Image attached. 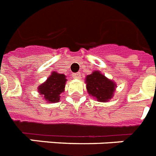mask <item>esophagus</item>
Masks as SVG:
<instances>
[{"label": "esophagus", "mask_w": 156, "mask_h": 156, "mask_svg": "<svg viewBox=\"0 0 156 156\" xmlns=\"http://www.w3.org/2000/svg\"><path fill=\"white\" fill-rule=\"evenodd\" d=\"M74 79H79L81 78V73H73V75H72Z\"/></svg>", "instance_id": "esophagus-1"}]
</instances>
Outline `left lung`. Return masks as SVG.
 Here are the masks:
<instances>
[{"label":"left lung","instance_id":"8db88e82","mask_svg":"<svg viewBox=\"0 0 156 156\" xmlns=\"http://www.w3.org/2000/svg\"><path fill=\"white\" fill-rule=\"evenodd\" d=\"M85 83L88 94L99 102H108L114 96L116 83L107 78L100 71L95 70L87 75Z\"/></svg>","mask_w":156,"mask_h":156}]
</instances>
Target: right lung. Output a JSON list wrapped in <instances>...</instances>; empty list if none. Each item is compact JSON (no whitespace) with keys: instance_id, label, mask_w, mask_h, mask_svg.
Listing matches in <instances>:
<instances>
[{"instance_id":"right-lung-1","label":"right lung","mask_w":156,"mask_h":156,"mask_svg":"<svg viewBox=\"0 0 156 156\" xmlns=\"http://www.w3.org/2000/svg\"><path fill=\"white\" fill-rule=\"evenodd\" d=\"M66 81L65 74L53 71L47 80L38 87V92L47 103L59 102L61 94L65 91Z\"/></svg>"}]
</instances>
